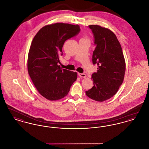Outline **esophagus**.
I'll use <instances>...</instances> for the list:
<instances>
[{"mask_svg": "<svg viewBox=\"0 0 149 149\" xmlns=\"http://www.w3.org/2000/svg\"><path fill=\"white\" fill-rule=\"evenodd\" d=\"M78 75L81 78H85L86 77V75L83 73H79Z\"/></svg>", "mask_w": 149, "mask_h": 149, "instance_id": "34e87169", "label": "esophagus"}]
</instances>
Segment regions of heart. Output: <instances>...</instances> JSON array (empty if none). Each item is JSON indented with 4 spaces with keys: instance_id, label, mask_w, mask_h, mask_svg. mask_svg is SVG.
I'll return each instance as SVG.
<instances>
[{
    "instance_id": "heart-1",
    "label": "heart",
    "mask_w": 149,
    "mask_h": 149,
    "mask_svg": "<svg viewBox=\"0 0 149 149\" xmlns=\"http://www.w3.org/2000/svg\"><path fill=\"white\" fill-rule=\"evenodd\" d=\"M83 39H85V38H83Z\"/></svg>"
}]
</instances>
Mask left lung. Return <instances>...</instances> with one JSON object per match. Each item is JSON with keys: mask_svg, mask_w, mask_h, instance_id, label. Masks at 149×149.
Segmentation results:
<instances>
[{"mask_svg": "<svg viewBox=\"0 0 149 149\" xmlns=\"http://www.w3.org/2000/svg\"><path fill=\"white\" fill-rule=\"evenodd\" d=\"M94 44L93 64L98 70L92 74V88L86 95L98 102L112 98L122 85L126 71V63L122 47L116 36L109 29L98 25H90Z\"/></svg>", "mask_w": 149, "mask_h": 149, "instance_id": "1", "label": "left lung"}]
</instances>
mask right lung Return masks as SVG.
Here are the masks:
<instances>
[{
    "instance_id": "obj_1",
    "label": "right lung",
    "mask_w": 149,
    "mask_h": 149,
    "mask_svg": "<svg viewBox=\"0 0 149 149\" xmlns=\"http://www.w3.org/2000/svg\"><path fill=\"white\" fill-rule=\"evenodd\" d=\"M80 31L78 24H49L40 29L32 41L27 61L29 75L37 91L48 100L63 98L77 79V72L62 69L57 64L65 41Z\"/></svg>"
}]
</instances>
